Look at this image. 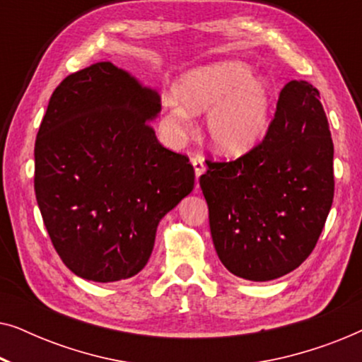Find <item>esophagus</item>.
<instances>
[{"label": "esophagus", "instance_id": "34e87169", "mask_svg": "<svg viewBox=\"0 0 362 362\" xmlns=\"http://www.w3.org/2000/svg\"><path fill=\"white\" fill-rule=\"evenodd\" d=\"M191 163H192V166H194V175H196L197 180H199V176H201L202 173H204V170H206L204 158L199 156V155H196V156L191 158Z\"/></svg>", "mask_w": 362, "mask_h": 362}]
</instances>
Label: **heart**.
<instances>
[{
  "label": "heart",
  "mask_w": 362,
  "mask_h": 362,
  "mask_svg": "<svg viewBox=\"0 0 362 362\" xmlns=\"http://www.w3.org/2000/svg\"><path fill=\"white\" fill-rule=\"evenodd\" d=\"M175 102L166 103L163 122L175 136L186 135L191 127L187 113L199 115L207 110L206 135L224 155H244L254 148L269 125L272 92L249 67L237 62L197 67L181 78Z\"/></svg>",
  "instance_id": "1"
}]
</instances>
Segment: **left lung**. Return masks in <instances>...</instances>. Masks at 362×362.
Wrapping results in <instances>:
<instances>
[{
  "mask_svg": "<svg viewBox=\"0 0 362 362\" xmlns=\"http://www.w3.org/2000/svg\"><path fill=\"white\" fill-rule=\"evenodd\" d=\"M333 155L318 88L291 81L259 145L234 161L206 160L199 185L230 274L269 281L308 259L333 204Z\"/></svg>",
  "mask_w": 362,
  "mask_h": 362,
  "instance_id": "left-lung-1",
  "label": "left lung"
}]
</instances>
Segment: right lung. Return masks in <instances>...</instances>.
I'll return each instance as SVG.
<instances>
[{"label": "right lung", "instance_id": "1", "mask_svg": "<svg viewBox=\"0 0 362 362\" xmlns=\"http://www.w3.org/2000/svg\"><path fill=\"white\" fill-rule=\"evenodd\" d=\"M160 95L112 62L67 76L34 146V191L54 249L86 280L130 279L156 227L194 187L189 158L158 141Z\"/></svg>", "mask_w": 362, "mask_h": 362}]
</instances>
